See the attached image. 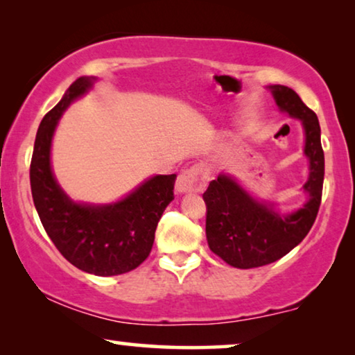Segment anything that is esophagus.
<instances>
[{
  "label": "esophagus",
  "mask_w": 355,
  "mask_h": 355,
  "mask_svg": "<svg viewBox=\"0 0 355 355\" xmlns=\"http://www.w3.org/2000/svg\"><path fill=\"white\" fill-rule=\"evenodd\" d=\"M210 181V171L203 164H196V166L184 169L178 176L176 191L179 193L186 192H202L205 191L207 184Z\"/></svg>",
  "instance_id": "1"
}]
</instances>
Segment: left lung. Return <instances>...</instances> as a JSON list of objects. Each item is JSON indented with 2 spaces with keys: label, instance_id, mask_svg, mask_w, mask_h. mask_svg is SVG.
Wrapping results in <instances>:
<instances>
[{
  "label": "left lung",
  "instance_id": "obj_1",
  "mask_svg": "<svg viewBox=\"0 0 355 355\" xmlns=\"http://www.w3.org/2000/svg\"><path fill=\"white\" fill-rule=\"evenodd\" d=\"M270 90L279 110L302 123L304 153L310 163L309 179L304 184L309 200L297 211L284 216L250 197L226 174L210 182L203 193L208 247L227 265L242 270L273 263L289 254L309 234L322 203L324 155L317 114L289 87L271 85Z\"/></svg>",
  "mask_w": 355,
  "mask_h": 355
}]
</instances>
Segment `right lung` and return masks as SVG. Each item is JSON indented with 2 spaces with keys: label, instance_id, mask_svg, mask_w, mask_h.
<instances>
[{
  "label": "right lung",
  "instance_id": "1",
  "mask_svg": "<svg viewBox=\"0 0 355 355\" xmlns=\"http://www.w3.org/2000/svg\"><path fill=\"white\" fill-rule=\"evenodd\" d=\"M79 77L37 130L31 163V187L37 213L61 255L82 271L114 276L132 271L150 255L164 208L174 198L176 174L153 176L111 205L76 203L53 176L51 139L62 111L94 84Z\"/></svg>",
  "mask_w": 355,
  "mask_h": 355
}]
</instances>
